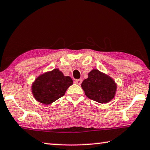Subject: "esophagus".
<instances>
[{
    "instance_id": "1",
    "label": "esophagus",
    "mask_w": 150,
    "mask_h": 150,
    "mask_svg": "<svg viewBox=\"0 0 150 150\" xmlns=\"http://www.w3.org/2000/svg\"><path fill=\"white\" fill-rule=\"evenodd\" d=\"M82 79H76L74 80V82L77 84H80L82 83Z\"/></svg>"
}]
</instances>
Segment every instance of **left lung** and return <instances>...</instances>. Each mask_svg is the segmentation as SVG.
Masks as SVG:
<instances>
[{"label": "left lung", "instance_id": "obj_1", "mask_svg": "<svg viewBox=\"0 0 150 150\" xmlns=\"http://www.w3.org/2000/svg\"><path fill=\"white\" fill-rule=\"evenodd\" d=\"M88 76L81 84L88 98L101 103H108L114 98L117 86L111 77L95 69Z\"/></svg>", "mask_w": 150, "mask_h": 150}]
</instances>
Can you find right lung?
I'll return each mask as SVG.
<instances>
[{
	"mask_svg": "<svg viewBox=\"0 0 150 150\" xmlns=\"http://www.w3.org/2000/svg\"><path fill=\"white\" fill-rule=\"evenodd\" d=\"M72 84L70 76H65L58 69H54L39 76L32 84V91L38 102L49 105L64 96Z\"/></svg>",
	"mask_w": 150,
	"mask_h": 150,
	"instance_id": "right-lung-1",
	"label": "right lung"
}]
</instances>
